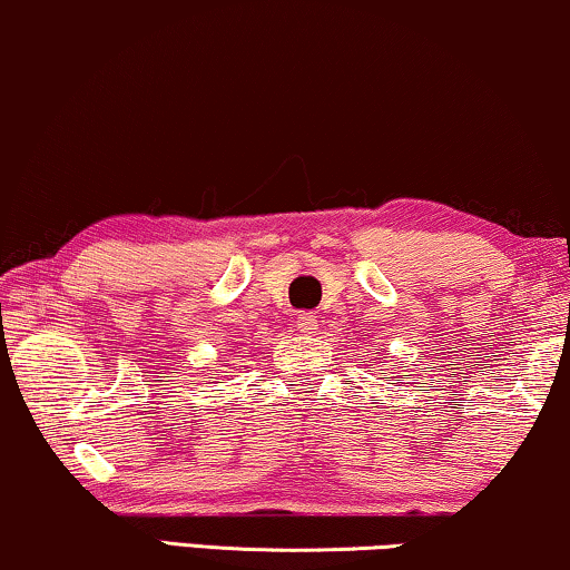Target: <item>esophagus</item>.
I'll return each instance as SVG.
<instances>
[{
  "label": "esophagus",
  "mask_w": 570,
  "mask_h": 570,
  "mask_svg": "<svg viewBox=\"0 0 570 570\" xmlns=\"http://www.w3.org/2000/svg\"><path fill=\"white\" fill-rule=\"evenodd\" d=\"M296 331L304 335H312L317 331V317L312 315V312H302V315L296 317Z\"/></svg>",
  "instance_id": "esophagus-1"
}]
</instances>
